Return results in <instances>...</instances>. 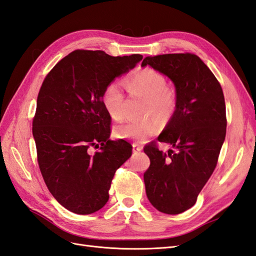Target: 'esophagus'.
I'll return each mask as SVG.
<instances>
[{
    "mask_svg": "<svg viewBox=\"0 0 256 256\" xmlns=\"http://www.w3.org/2000/svg\"><path fill=\"white\" fill-rule=\"evenodd\" d=\"M142 150V146L138 145V144H133V152H140Z\"/></svg>",
    "mask_w": 256,
    "mask_h": 256,
    "instance_id": "34e87169",
    "label": "esophagus"
}]
</instances>
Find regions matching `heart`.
I'll list each match as a JSON object with an SVG mask.
<instances>
[{
  "mask_svg": "<svg viewBox=\"0 0 256 256\" xmlns=\"http://www.w3.org/2000/svg\"><path fill=\"white\" fill-rule=\"evenodd\" d=\"M166 82L164 76L160 72L152 68H144L126 78V86L130 95L146 98L144 104L145 114H154L160 119H166L172 116L178 104L175 90ZM102 104L114 120L123 119L126 114V96L119 84L111 82L104 88ZM158 132L159 124L154 118L128 121L114 128L116 137L136 142H145Z\"/></svg>",
  "mask_w": 256,
  "mask_h": 256,
  "instance_id": "heart-1",
  "label": "heart"
}]
</instances>
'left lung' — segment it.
I'll return each mask as SVG.
<instances>
[{
	"label": "left lung",
	"instance_id": "obj_1",
	"mask_svg": "<svg viewBox=\"0 0 256 256\" xmlns=\"http://www.w3.org/2000/svg\"><path fill=\"white\" fill-rule=\"evenodd\" d=\"M173 81L178 97L174 114L158 142L174 149L163 152L156 142L144 148L150 166L144 173L150 203L166 214L190 208L211 178L226 136V106L218 78L200 57L190 53L146 57Z\"/></svg>",
	"mask_w": 256,
	"mask_h": 256
}]
</instances>
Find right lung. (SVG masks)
<instances>
[{
	"instance_id": "add662e5",
	"label": "right lung",
	"mask_w": 256,
	"mask_h": 256,
	"mask_svg": "<svg viewBox=\"0 0 256 256\" xmlns=\"http://www.w3.org/2000/svg\"><path fill=\"white\" fill-rule=\"evenodd\" d=\"M142 60L76 50L44 78L32 121L38 163L50 192L71 212L90 214L106 204L116 171L132 156L130 142L109 140L102 93Z\"/></svg>"
}]
</instances>
